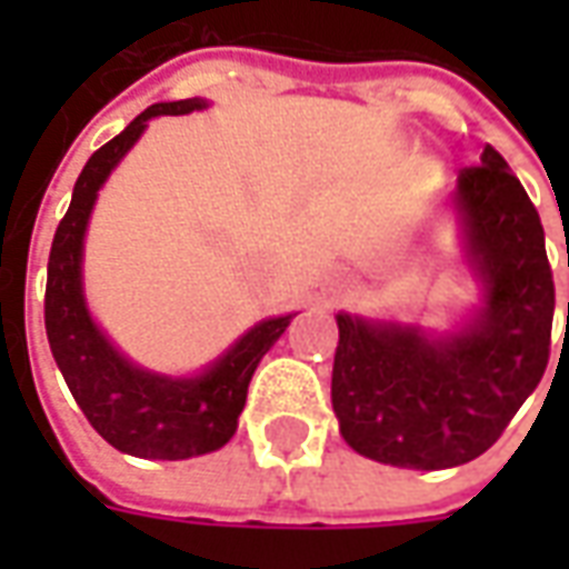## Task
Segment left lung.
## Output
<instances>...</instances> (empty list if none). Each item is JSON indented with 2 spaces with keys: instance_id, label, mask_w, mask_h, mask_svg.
Instances as JSON below:
<instances>
[{
  "instance_id": "8db88e82",
  "label": "left lung",
  "mask_w": 569,
  "mask_h": 569,
  "mask_svg": "<svg viewBox=\"0 0 569 569\" xmlns=\"http://www.w3.org/2000/svg\"><path fill=\"white\" fill-rule=\"evenodd\" d=\"M451 203L481 305L451 332L338 313L332 408L362 457L451 469L488 451L549 366L555 283L537 207L485 146ZM569 264V259H567Z\"/></svg>"
}]
</instances>
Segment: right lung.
I'll return each instance as SVG.
<instances>
[{
	"instance_id": "1",
	"label": "right lung",
	"mask_w": 569,
	"mask_h": 569,
	"mask_svg": "<svg viewBox=\"0 0 569 569\" xmlns=\"http://www.w3.org/2000/svg\"><path fill=\"white\" fill-rule=\"evenodd\" d=\"M194 109H207V100L191 97L149 106L116 140L93 151L72 188V203L57 224L48 256L44 332L57 369L91 427L112 448L142 460H188L219 451L237 432V418L247 406L249 381L261 357L296 317L286 313L256 322L194 378H170L133 366L93 322L81 286V252L97 191L151 118L188 116Z\"/></svg>"
}]
</instances>
